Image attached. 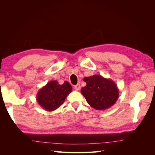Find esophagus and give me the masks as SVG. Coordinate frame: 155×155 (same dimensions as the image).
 <instances>
[{"label":"esophagus","instance_id":"obj_1","mask_svg":"<svg viewBox=\"0 0 155 155\" xmlns=\"http://www.w3.org/2000/svg\"><path fill=\"white\" fill-rule=\"evenodd\" d=\"M80 88H81V86H80V85H79V84H77L76 85H75L74 86V89L76 91H79L80 90Z\"/></svg>","mask_w":155,"mask_h":155}]
</instances>
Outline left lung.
I'll return each instance as SVG.
<instances>
[{
	"label": "left lung",
	"mask_w": 155,
	"mask_h": 155,
	"mask_svg": "<svg viewBox=\"0 0 155 155\" xmlns=\"http://www.w3.org/2000/svg\"><path fill=\"white\" fill-rule=\"evenodd\" d=\"M83 81L86 82L87 85L81 88V92L94 109L103 110L115 104L119 96V90L110 79L94 75L85 77Z\"/></svg>",
	"instance_id": "1"
}]
</instances>
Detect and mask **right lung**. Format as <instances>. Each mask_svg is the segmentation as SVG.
I'll list each match as a JSON object with an SVG mask.
<instances>
[{
	"instance_id": "1",
	"label": "right lung",
	"mask_w": 155,
	"mask_h": 155,
	"mask_svg": "<svg viewBox=\"0 0 155 155\" xmlns=\"http://www.w3.org/2000/svg\"><path fill=\"white\" fill-rule=\"evenodd\" d=\"M72 91V87L68 81L59 85L57 81H51L37 92L36 99L44 110L53 111L63 104Z\"/></svg>"
}]
</instances>
